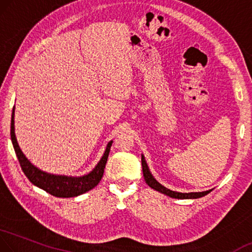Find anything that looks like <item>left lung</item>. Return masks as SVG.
<instances>
[{
  "label": "left lung",
  "instance_id": "obj_1",
  "mask_svg": "<svg viewBox=\"0 0 252 252\" xmlns=\"http://www.w3.org/2000/svg\"><path fill=\"white\" fill-rule=\"evenodd\" d=\"M142 168H143V176H144V180L145 183L148 184L151 188L156 189V190L160 191L164 195L172 197V198H178V199H188V198H199V197H203L205 195H207L208 192L212 191L211 190H206V191H200V192H178V191H173L170 190V189L165 188L164 186H162L160 183L154 179V177L152 176V173L150 172V169L148 166V163H146L144 156H142Z\"/></svg>",
  "mask_w": 252,
  "mask_h": 252
}]
</instances>
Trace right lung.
<instances>
[{
    "instance_id": "right-lung-1",
    "label": "right lung",
    "mask_w": 252,
    "mask_h": 252,
    "mask_svg": "<svg viewBox=\"0 0 252 252\" xmlns=\"http://www.w3.org/2000/svg\"><path fill=\"white\" fill-rule=\"evenodd\" d=\"M11 141H12L14 152L17 154L19 163L21 169L29 181L37 187L44 189L50 195L55 197H62V198H67V197H76L79 195L91 190L96 185L100 183L103 176L104 166H106L108 156H109L111 144L110 141L107 144L106 151H104L101 160L94 166L90 173L84 175L82 177H68V176H60V175H50V173L41 171L37 166H34L19 146L14 133V108L12 110V117H11Z\"/></svg>"
}]
</instances>
